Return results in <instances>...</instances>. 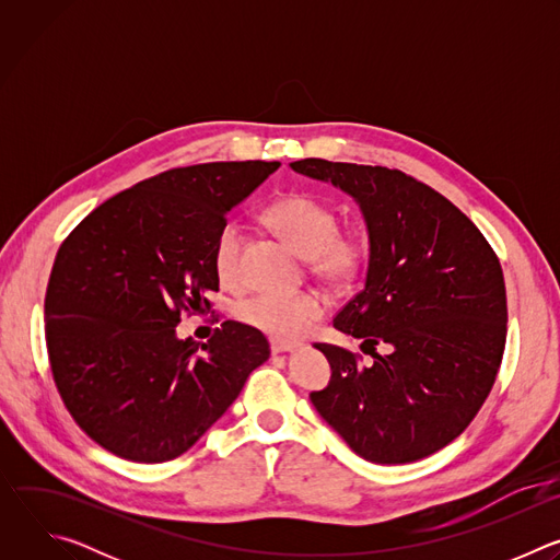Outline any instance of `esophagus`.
Here are the masks:
<instances>
[{
  "mask_svg": "<svg viewBox=\"0 0 560 560\" xmlns=\"http://www.w3.org/2000/svg\"><path fill=\"white\" fill-rule=\"evenodd\" d=\"M296 348H299V343H292V341H281V339H272V341H270V350H272V354L292 352V350H296Z\"/></svg>",
  "mask_w": 560,
  "mask_h": 560,
  "instance_id": "34e87169",
  "label": "esophagus"
}]
</instances>
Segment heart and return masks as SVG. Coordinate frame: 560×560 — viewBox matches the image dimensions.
<instances>
[{
  "mask_svg": "<svg viewBox=\"0 0 560 560\" xmlns=\"http://www.w3.org/2000/svg\"><path fill=\"white\" fill-rule=\"evenodd\" d=\"M264 221L303 257L310 272L332 288L352 285L368 261V236L359 228L339 230L337 212L326 201L307 192L277 197L266 210ZM244 230L238 221H225L212 244V268L221 283L234 285L242 279ZM326 303L316 292L279 294L259 292L238 301L234 314L242 324L277 337L299 339L318 318Z\"/></svg>",
  "mask_w": 560,
  "mask_h": 560,
  "instance_id": "1",
  "label": "heart"
}]
</instances>
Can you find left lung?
<instances>
[{
    "label": "left lung",
    "mask_w": 560,
    "mask_h": 560,
    "mask_svg": "<svg viewBox=\"0 0 560 560\" xmlns=\"http://www.w3.org/2000/svg\"><path fill=\"white\" fill-rule=\"evenodd\" d=\"M290 166L354 197L370 234L365 288L332 324L374 361L314 343L332 376L310 401L365 460L425 458L471 423L497 381L508 335L501 261L452 201L401 171L314 156Z\"/></svg>",
    "instance_id": "1"
}]
</instances>
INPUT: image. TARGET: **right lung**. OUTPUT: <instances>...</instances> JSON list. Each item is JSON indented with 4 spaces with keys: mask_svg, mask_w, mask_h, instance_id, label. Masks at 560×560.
Segmentation results:
<instances>
[{
    "mask_svg": "<svg viewBox=\"0 0 560 560\" xmlns=\"http://www.w3.org/2000/svg\"><path fill=\"white\" fill-rule=\"evenodd\" d=\"M279 166L166 171L97 206L59 246L44 301L52 378L74 423L115 456H182L268 361L250 326L223 322L208 343L175 328L210 310L217 230Z\"/></svg>",
    "mask_w": 560,
    "mask_h": 560,
    "instance_id": "right-lung-1",
    "label": "right lung"
}]
</instances>
